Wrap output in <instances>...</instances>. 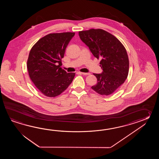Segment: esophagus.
<instances>
[{
    "label": "esophagus",
    "instance_id": "1",
    "mask_svg": "<svg viewBox=\"0 0 159 159\" xmlns=\"http://www.w3.org/2000/svg\"><path fill=\"white\" fill-rule=\"evenodd\" d=\"M80 74L84 75H90V73H82V72H80Z\"/></svg>",
    "mask_w": 159,
    "mask_h": 159
}]
</instances>
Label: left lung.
Here are the masks:
<instances>
[{
  "label": "left lung",
  "mask_w": 159,
  "mask_h": 159,
  "mask_svg": "<svg viewBox=\"0 0 159 159\" xmlns=\"http://www.w3.org/2000/svg\"><path fill=\"white\" fill-rule=\"evenodd\" d=\"M79 36L95 57L101 58V74L93 75L97 83L91 89L99 94H111L127 78L129 60L125 48L118 39L102 29L79 32Z\"/></svg>",
  "instance_id": "obj_1"
}]
</instances>
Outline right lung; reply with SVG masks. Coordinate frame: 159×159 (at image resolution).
<instances>
[{
    "label": "right lung",
    "mask_w": 159,
    "mask_h": 159,
    "mask_svg": "<svg viewBox=\"0 0 159 159\" xmlns=\"http://www.w3.org/2000/svg\"><path fill=\"white\" fill-rule=\"evenodd\" d=\"M74 32L48 34L42 37L30 49L27 69L31 81L41 93L55 97L64 91L72 82L75 73L60 67L69 43Z\"/></svg>",
    "instance_id": "1"
}]
</instances>
